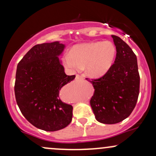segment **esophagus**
I'll use <instances>...</instances> for the list:
<instances>
[{"instance_id": "1", "label": "esophagus", "mask_w": 156, "mask_h": 156, "mask_svg": "<svg viewBox=\"0 0 156 156\" xmlns=\"http://www.w3.org/2000/svg\"><path fill=\"white\" fill-rule=\"evenodd\" d=\"M76 80H82V79H83V77L79 76V75H77L76 77Z\"/></svg>"}]
</instances>
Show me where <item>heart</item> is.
I'll return each instance as SVG.
<instances>
[{"label":"heart","instance_id":"heart-1","mask_svg":"<svg viewBox=\"0 0 156 156\" xmlns=\"http://www.w3.org/2000/svg\"><path fill=\"white\" fill-rule=\"evenodd\" d=\"M117 50L110 41L89 42L73 46L69 54L63 57V63L73 72L86 68L92 78H101L112 67Z\"/></svg>","mask_w":156,"mask_h":156}]
</instances>
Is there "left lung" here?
Masks as SVG:
<instances>
[{"label":"left lung","instance_id":"8db88e82","mask_svg":"<svg viewBox=\"0 0 156 156\" xmlns=\"http://www.w3.org/2000/svg\"><path fill=\"white\" fill-rule=\"evenodd\" d=\"M112 37L117 50L114 64L99 79H87L94 89L90 105L95 119L103 124H116L129 117L139 94L136 55L120 37Z\"/></svg>","mask_w":156,"mask_h":156}]
</instances>
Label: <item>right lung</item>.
Returning a JSON list of instances; mask_svg holds the SVG:
<instances>
[{
  "instance_id": "right-lung-1",
  "label": "right lung",
  "mask_w": 156,
  "mask_h": 156,
  "mask_svg": "<svg viewBox=\"0 0 156 156\" xmlns=\"http://www.w3.org/2000/svg\"><path fill=\"white\" fill-rule=\"evenodd\" d=\"M65 44L59 41L34 46L17 64L15 94L20 110L36 128L55 131L72 121L73 106L60 100V89L75 79L67 76L58 57Z\"/></svg>"
}]
</instances>
